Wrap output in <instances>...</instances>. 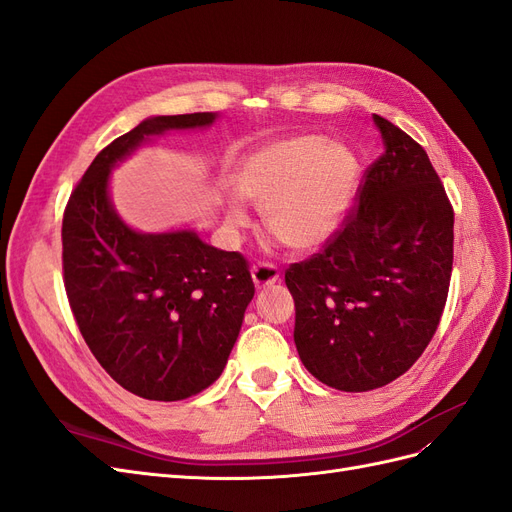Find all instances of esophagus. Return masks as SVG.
<instances>
[{
    "mask_svg": "<svg viewBox=\"0 0 512 512\" xmlns=\"http://www.w3.org/2000/svg\"><path fill=\"white\" fill-rule=\"evenodd\" d=\"M252 280L256 288L273 286L277 280H280V271H277V267L271 265V262H258V265L252 267Z\"/></svg>",
    "mask_w": 512,
    "mask_h": 512,
    "instance_id": "esophagus-1",
    "label": "esophagus"
}]
</instances>
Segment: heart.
<instances>
[{
  "label": "heart",
  "instance_id": "heart-1",
  "mask_svg": "<svg viewBox=\"0 0 512 512\" xmlns=\"http://www.w3.org/2000/svg\"><path fill=\"white\" fill-rule=\"evenodd\" d=\"M359 164L352 153L320 134L273 138L241 158L235 170L239 196L262 205L273 235L297 252L329 243L352 205ZM228 220L245 224L247 213L228 203Z\"/></svg>",
  "mask_w": 512,
  "mask_h": 512
}]
</instances>
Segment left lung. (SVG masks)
I'll list each match as a JSON object with an SVG mask.
<instances>
[{"mask_svg":"<svg viewBox=\"0 0 512 512\" xmlns=\"http://www.w3.org/2000/svg\"><path fill=\"white\" fill-rule=\"evenodd\" d=\"M384 153L329 243L286 271L294 344L337 391L393 382L436 333L453 271L455 213L425 149L374 115Z\"/></svg>","mask_w":512,"mask_h":512,"instance_id":"8db88e82","label":"left lung"}]
</instances>
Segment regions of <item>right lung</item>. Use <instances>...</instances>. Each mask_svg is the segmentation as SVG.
I'll return each mask as SVG.
<instances>
[{
  "mask_svg": "<svg viewBox=\"0 0 512 512\" xmlns=\"http://www.w3.org/2000/svg\"><path fill=\"white\" fill-rule=\"evenodd\" d=\"M215 117L141 121L98 153L64 211L61 260L74 320L106 374L143 399H188L220 378L254 282L239 252L207 245L194 230L130 228L108 198V175L147 138L207 128Z\"/></svg>",
  "mask_w": 512,
  "mask_h": 512,
  "instance_id": "right-lung-1",
  "label": "right lung"
}]
</instances>
